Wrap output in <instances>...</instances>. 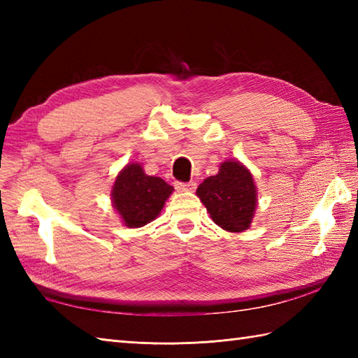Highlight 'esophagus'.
<instances>
[{"instance_id":"1","label":"esophagus","mask_w":358,"mask_h":358,"mask_svg":"<svg viewBox=\"0 0 358 358\" xmlns=\"http://www.w3.org/2000/svg\"><path fill=\"white\" fill-rule=\"evenodd\" d=\"M196 185L194 183V181H191V183H181V181H177L175 183V189H177L178 192H192L195 191Z\"/></svg>"}]
</instances>
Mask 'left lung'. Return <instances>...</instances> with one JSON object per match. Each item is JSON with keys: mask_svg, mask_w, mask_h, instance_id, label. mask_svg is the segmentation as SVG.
I'll return each mask as SVG.
<instances>
[{"mask_svg": "<svg viewBox=\"0 0 358 358\" xmlns=\"http://www.w3.org/2000/svg\"><path fill=\"white\" fill-rule=\"evenodd\" d=\"M196 195L217 226L227 232H245L257 209V186L252 173L238 159H226L218 173L203 180Z\"/></svg>", "mask_w": 358, "mask_h": 358, "instance_id": "1", "label": "left lung"}]
</instances>
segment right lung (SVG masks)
<instances>
[{"label": "right lung", "instance_id": "right-lung-1", "mask_svg": "<svg viewBox=\"0 0 358 358\" xmlns=\"http://www.w3.org/2000/svg\"><path fill=\"white\" fill-rule=\"evenodd\" d=\"M172 192L163 178L148 175L140 163H129L113 181L110 200L123 224L134 229L155 220Z\"/></svg>", "mask_w": 358, "mask_h": 358}]
</instances>
